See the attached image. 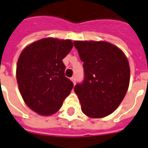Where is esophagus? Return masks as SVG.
<instances>
[{"label": "esophagus", "mask_w": 148, "mask_h": 148, "mask_svg": "<svg viewBox=\"0 0 148 148\" xmlns=\"http://www.w3.org/2000/svg\"><path fill=\"white\" fill-rule=\"evenodd\" d=\"M70 80L72 81V82H73L74 84H75V82H76V78H75V77H72V78H70Z\"/></svg>", "instance_id": "34e87169"}]
</instances>
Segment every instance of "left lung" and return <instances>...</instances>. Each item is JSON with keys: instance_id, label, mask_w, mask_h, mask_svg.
<instances>
[{"instance_id": "8db88e82", "label": "left lung", "mask_w": 148, "mask_h": 148, "mask_svg": "<svg viewBox=\"0 0 148 148\" xmlns=\"http://www.w3.org/2000/svg\"><path fill=\"white\" fill-rule=\"evenodd\" d=\"M83 62L84 80L77 84L82 112L91 118H102L116 110L130 84L127 57L116 45L106 41L74 42Z\"/></svg>"}]
</instances>
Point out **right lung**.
<instances>
[{"instance_id":"1","label":"right lung","mask_w":148,"mask_h":148,"mask_svg":"<svg viewBox=\"0 0 148 148\" xmlns=\"http://www.w3.org/2000/svg\"><path fill=\"white\" fill-rule=\"evenodd\" d=\"M71 40L45 38L27 45L17 63L16 78L25 103L41 116L61 108L73 82L65 76L62 60L73 48Z\"/></svg>"}]
</instances>
